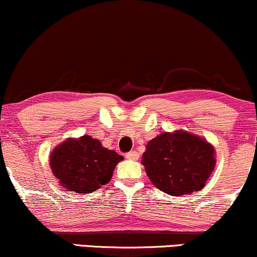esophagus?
<instances>
[{
  "label": "esophagus",
  "mask_w": 257,
  "mask_h": 257,
  "mask_svg": "<svg viewBox=\"0 0 257 257\" xmlns=\"http://www.w3.org/2000/svg\"><path fill=\"white\" fill-rule=\"evenodd\" d=\"M125 158L128 159V160H138V159H140V154L134 150V152H130V153L126 154Z\"/></svg>",
  "instance_id": "esophagus-1"
}]
</instances>
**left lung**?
Masks as SVG:
<instances>
[{"label": "left lung", "instance_id": "left-lung-1", "mask_svg": "<svg viewBox=\"0 0 257 257\" xmlns=\"http://www.w3.org/2000/svg\"><path fill=\"white\" fill-rule=\"evenodd\" d=\"M142 165L156 188L171 196L198 191L215 167V150L189 132H164L147 144Z\"/></svg>", "mask_w": 257, "mask_h": 257}]
</instances>
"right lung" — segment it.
I'll return each instance as SVG.
<instances>
[{
  "label": "right lung",
  "instance_id": "add662e5",
  "mask_svg": "<svg viewBox=\"0 0 257 257\" xmlns=\"http://www.w3.org/2000/svg\"><path fill=\"white\" fill-rule=\"evenodd\" d=\"M123 158L90 136L68 138L50 154V168L67 191L90 194L109 183Z\"/></svg>",
  "mask_w": 257,
  "mask_h": 257
}]
</instances>
